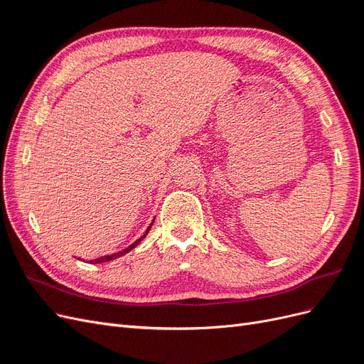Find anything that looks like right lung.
Returning a JSON list of instances; mask_svg holds the SVG:
<instances>
[{"mask_svg":"<svg viewBox=\"0 0 364 364\" xmlns=\"http://www.w3.org/2000/svg\"><path fill=\"white\" fill-rule=\"evenodd\" d=\"M151 225H153V222H151ZM151 225L147 228V230H146V234L142 235L141 238H138L134 245H130L129 247H126L124 250H121V252H117V253H114V255H105V257H100V258H95V259H92V261H90L91 264H100V262H106V261H112V259H117L118 257H121V255H124V253H127V252H130L132 249H134L135 246H138L142 240L146 238V235L149 234V230H150V228H151Z\"/></svg>","mask_w":364,"mask_h":364,"instance_id":"add662e5","label":"right lung"}]
</instances>
